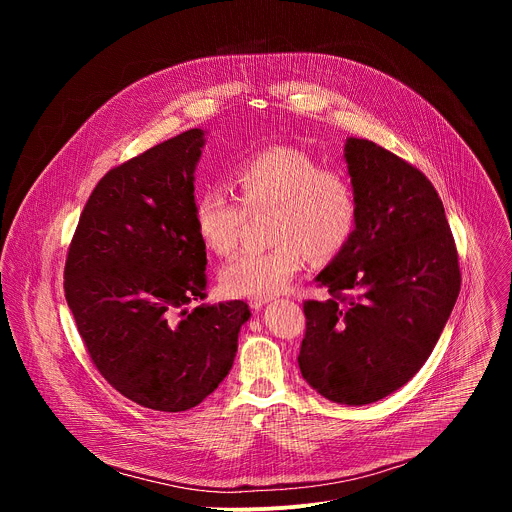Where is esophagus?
<instances>
[{"mask_svg": "<svg viewBox=\"0 0 512 512\" xmlns=\"http://www.w3.org/2000/svg\"><path fill=\"white\" fill-rule=\"evenodd\" d=\"M269 300H271V298H251V300H249V306H251L253 310H261Z\"/></svg>", "mask_w": 512, "mask_h": 512, "instance_id": "obj_1", "label": "esophagus"}]
</instances>
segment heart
Segmentation results:
<instances>
[{"label": "heart", "mask_w": 512, "mask_h": 512, "mask_svg": "<svg viewBox=\"0 0 512 512\" xmlns=\"http://www.w3.org/2000/svg\"><path fill=\"white\" fill-rule=\"evenodd\" d=\"M237 196L218 186L194 202L196 229L216 255H231L241 241L247 214L271 212V247L245 251L221 271V287L233 298H269L304 269L308 257L330 259L352 237L356 198L348 178L322 168L294 148H269L233 174Z\"/></svg>", "instance_id": "heart-1"}]
</instances>
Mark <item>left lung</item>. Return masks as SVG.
Here are the masks:
<instances>
[{
	"mask_svg": "<svg viewBox=\"0 0 512 512\" xmlns=\"http://www.w3.org/2000/svg\"><path fill=\"white\" fill-rule=\"evenodd\" d=\"M356 229L306 300L302 377L342 405L375 403L423 367L460 294L442 198L421 170L375 141H346Z\"/></svg>",
	"mask_w": 512,
	"mask_h": 512,
	"instance_id": "8db88e82",
	"label": "left lung"
}]
</instances>
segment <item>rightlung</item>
<instances>
[{"instance_id":"1","label":"right lung","mask_w":512,"mask_h":512,"mask_svg":"<svg viewBox=\"0 0 512 512\" xmlns=\"http://www.w3.org/2000/svg\"><path fill=\"white\" fill-rule=\"evenodd\" d=\"M202 129L115 168L91 192L64 265V296L103 379L133 403L178 413L202 403L235 360L249 306L206 298L194 218Z\"/></svg>"}]
</instances>
